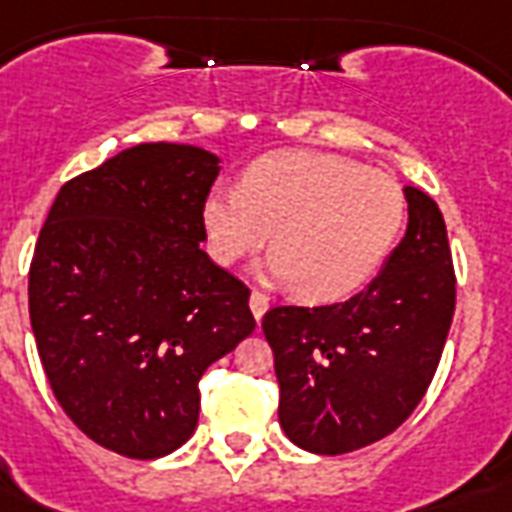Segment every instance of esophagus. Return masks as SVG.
<instances>
[{"label": "esophagus", "instance_id": "esophagus-1", "mask_svg": "<svg viewBox=\"0 0 512 512\" xmlns=\"http://www.w3.org/2000/svg\"><path fill=\"white\" fill-rule=\"evenodd\" d=\"M267 307H269L267 293L256 291V288H253V291H251V312L256 315V320H261V315L267 312Z\"/></svg>", "mask_w": 512, "mask_h": 512}]
</instances>
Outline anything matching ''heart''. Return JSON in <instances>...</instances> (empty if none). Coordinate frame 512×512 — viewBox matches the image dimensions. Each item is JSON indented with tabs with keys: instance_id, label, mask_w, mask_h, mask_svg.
I'll list each match as a JSON object with an SVG mask.
<instances>
[{
	"instance_id": "1",
	"label": "heart",
	"mask_w": 512,
	"mask_h": 512,
	"mask_svg": "<svg viewBox=\"0 0 512 512\" xmlns=\"http://www.w3.org/2000/svg\"><path fill=\"white\" fill-rule=\"evenodd\" d=\"M406 224V194L390 173L326 152H275L237 189L202 200L208 251L229 267L267 245V272L315 301L342 299L379 272Z\"/></svg>"
}]
</instances>
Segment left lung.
<instances>
[{"label": "left lung", "instance_id": "left-lung-1", "mask_svg": "<svg viewBox=\"0 0 512 512\" xmlns=\"http://www.w3.org/2000/svg\"><path fill=\"white\" fill-rule=\"evenodd\" d=\"M406 237L352 299L280 304L261 328L275 355L277 417L312 454H347L398 430L425 398L449 336L457 277L446 224L406 186Z\"/></svg>", "mask_w": 512, "mask_h": 512}]
</instances>
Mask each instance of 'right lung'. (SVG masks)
I'll return each mask as SVG.
<instances>
[{"mask_svg": "<svg viewBox=\"0 0 512 512\" xmlns=\"http://www.w3.org/2000/svg\"><path fill=\"white\" fill-rule=\"evenodd\" d=\"M219 157L138 144L61 186L29 267L39 360L98 446L157 459L192 438L205 368L253 334L243 280L200 243Z\"/></svg>", "mask_w": 512, "mask_h": 512, "instance_id": "1", "label": "right lung"}]
</instances>
